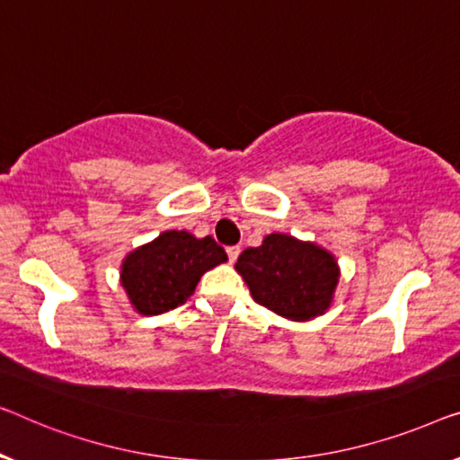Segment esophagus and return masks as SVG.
<instances>
[{"label":"esophagus","instance_id":"obj_1","mask_svg":"<svg viewBox=\"0 0 460 460\" xmlns=\"http://www.w3.org/2000/svg\"><path fill=\"white\" fill-rule=\"evenodd\" d=\"M239 252H242V248H239V245H229V248H227L229 262H235V260L239 258Z\"/></svg>","mask_w":460,"mask_h":460}]
</instances>
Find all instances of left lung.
Returning a JSON list of instances; mask_svg holds the SVG:
<instances>
[{"label":"left lung","instance_id":"obj_1","mask_svg":"<svg viewBox=\"0 0 460 460\" xmlns=\"http://www.w3.org/2000/svg\"><path fill=\"white\" fill-rule=\"evenodd\" d=\"M235 269L260 305L289 320L324 314L339 283L331 253L283 233L266 235L260 248L243 250Z\"/></svg>","mask_w":460,"mask_h":460}]
</instances>
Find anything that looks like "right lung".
Masks as SVG:
<instances>
[{"label":"right lung","instance_id":"1","mask_svg":"<svg viewBox=\"0 0 460 460\" xmlns=\"http://www.w3.org/2000/svg\"><path fill=\"white\" fill-rule=\"evenodd\" d=\"M225 260L227 253L212 237L164 231L129 253L121 266V285L136 310L155 316L186 304L202 274Z\"/></svg>","mask_w":460,"mask_h":460}]
</instances>
